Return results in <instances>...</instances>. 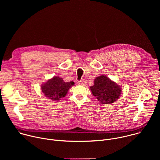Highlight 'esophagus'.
<instances>
[{
    "label": "esophagus",
    "instance_id": "obj_1",
    "mask_svg": "<svg viewBox=\"0 0 160 160\" xmlns=\"http://www.w3.org/2000/svg\"><path fill=\"white\" fill-rule=\"evenodd\" d=\"M86 83H87V80L85 78L82 79L78 82V84L80 85H85L86 84Z\"/></svg>",
    "mask_w": 160,
    "mask_h": 160
}]
</instances>
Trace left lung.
<instances>
[{
  "label": "left lung",
  "instance_id": "8db88e82",
  "mask_svg": "<svg viewBox=\"0 0 160 160\" xmlns=\"http://www.w3.org/2000/svg\"><path fill=\"white\" fill-rule=\"evenodd\" d=\"M94 82V85L90 87V89L93 96L102 104H110L120 97L121 87L106 75L96 78Z\"/></svg>",
  "mask_w": 160,
  "mask_h": 160
}]
</instances>
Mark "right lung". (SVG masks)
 Returning <instances> with one entry per match:
<instances>
[{
    "label": "right lung",
    "instance_id": "obj_1",
    "mask_svg": "<svg viewBox=\"0 0 160 160\" xmlns=\"http://www.w3.org/2000/svg\"><path fill=\"white\" fill-rule=\"evenodd\" d=\"M74 82H64L63 79L56 76L43 83L42 86V91L45 96L54 101H58L66 96L68 91Z\"/></svg>",
    "mask_w": 160,
    "mask_h": 160
}]
</instances>
